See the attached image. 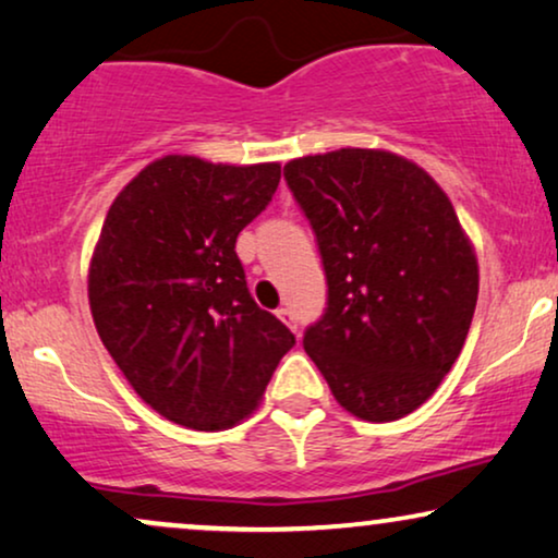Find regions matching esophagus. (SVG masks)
Returning a JSON list of instances; mask_svg holds the SVG:
<instances>
[{"label": "esophagus", "mask_w": 558, "mask_h": 558, "mask_svg": "<svg viewBox=\"0 0 558 558\" xmlns=\"http://www.w3.org/2000/svg\"><path fill=\"white\" fill-rule=\"evenodd\" d=\"M277 315H279V320L284 323V326H290L292 331H298V320H294V313L290 311V307H279Z\"/></svg>", "instance_id": "34e87169"}]
</instances>
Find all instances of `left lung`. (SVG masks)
Instances as JSON below:
<instances>
[{
	"label": "left lung",
	"mask_w": 558,
	"mask_h": 558,
	"mask_svg": "<svg viewBox=\"0 0 558 558\" xmlns=\"http://www.w3.org/2000/svg\"><path fill=\"white\" fill-rule=\"evenodd\" d=\"M284 178L328 279V307L302 347L349 414L396 422L435 393L463 349L476 251L435 178L401 155H307Z\"/></svg>",
	"instance_id": "obj_1"
}]
</instances>
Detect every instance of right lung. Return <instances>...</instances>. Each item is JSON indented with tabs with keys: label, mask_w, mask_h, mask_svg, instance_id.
<instances>
[{
	"label": "right lung",
	"mask_w": 558,
	"mask_h": 558,
	"mask_svg": "<svg viewBox=\"0 0 558 558\" xmlns=\"http://www.w3.org/2000/svg\"><path fill=\"white\" fill-rule=\"evenodd\" d=\"M279 162L165 155L121 189L87 271L95 328L144 403L191 429L258 409L294 336L260 311L235 243L271 202Z\"/></svg>",
	"instance_id": "1"
}]
</instances>
